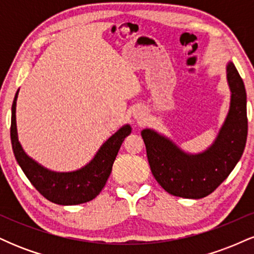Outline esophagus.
Here are the masks:
<instances>
[{
  "label": "esophagus",
  "mask_w": 254,
  "mask_h": 254,
  "mask_svg": "<svg viewBox=\"0 0 254 254\" xmlns=\"http://www.w3.org/2000/svg\"><path fill=\"white\" fill-rule=\"evenodd\" d=\"M133 116H135V118L137 119V121H139V119H143L144 118V113L142 112V111H139V110H137V111H135V113H133Z\"/></svg>",
  "instance_id": "1"
}]
</instances>
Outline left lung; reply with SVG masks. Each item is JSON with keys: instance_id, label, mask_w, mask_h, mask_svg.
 Returning a JSON list of instances; mask_svg holds the SVG:
<instances>
[{"instance_id": "obj_1", "label": "left lung", "mask_w": 254, "mask_h": 254, "mask_svg": "<svg viewBox=\"0 0 254 254\" xmlns=\"http://www.w3.org/2000/svg\"><path fill=\"white\" fill-rule=\"evenodd\" d=\"M230 107L210 148L196 155L186 154L154 130L141 132L148 162L156 182L173 196L199 199L222 184L243 155L247 139L246 90L232 62L227 65Z\"/></svg>"}]
</instances>
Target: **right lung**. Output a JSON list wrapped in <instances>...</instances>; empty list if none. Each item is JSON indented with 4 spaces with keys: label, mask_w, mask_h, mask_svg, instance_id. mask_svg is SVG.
I'll use <instances>...</instances> for the list:
<instances>
[{
    "label": "right lung",
    "mask_w": 254,
    "mask_h": 254,
    "mask_svg": "<svg viewBox=\"0 0 254 254\" xmlns=\"http://www.w3.org/2000/svg\"><path fill=\"white\" fill-rule=\"evenodd\" d=\"M16 92L11 105L10 139L14 155L26 177L42 196L61 205H76L94 199L103 190L112 171L113 162L124 138L131 133L130 125H124L98 150L94 159L81 170L58 173L37 164L22 149L16 131Z\"/></svg>",
    "instance_id": "obj_1"
}]
</instances>
